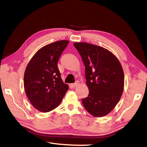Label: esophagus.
Segmentation results:
<instances>
[{
  "instance_id": "34e87169",
  "label": "esophagus",
  "mask_w": 147,
  "mask_h": 147,
  "mask_svg": "<svg viewBox=\"0 0 147 147\" xmlns=\"http://www.w3.org/2000/svg\"><path fill=\"white\" fill-rule=\"evenodd\" d=\"M79 84V82L78 81H77V82H76L75 83H74V84H71V86H73V87H76V86H77Z\"/></svg>"
}]
</instances>
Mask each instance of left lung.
Listing matches in <instances>:
<instances>
[{
    "label": "left lung",
    "instance_id": "1",
    "mask_svg": "<svg viewBox=\"0 0 147 147\" xmlns=\"http://www.w3.org/2000/svg\"><path fill=\"white\" fill-rule=\"evenodd\" d=\"M73 45L85 65L89 93L82 100L84 108L96 117L108 115L118 103L124 90L121 64L112 53L103 47L84 42Z\"/></svg>",
    "mask_w": 147,
    "mask_h": 147
}]
</instances>
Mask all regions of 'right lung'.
Returning a JSON list of instances; mask_svg holds the SVG:
<instances>
[{
	"mask_svg": "<svg viewBox=\"0 0 147 147\" xmlns=\"http://www.w3.org/2000/svg\"><path fill=\"white\" fill-rule=\"evenodd\" d=\"M69 41L61 40L42 47L27 65L24 75L26 94L35 108L49 112L58 107L69 89L62 81L58 61Z\"/></svg>",
	"mask_w": 147,
	"mask_h": 147,
	"instance_id": "obj_1",
	"label": "right lung"
}]
</instances>
